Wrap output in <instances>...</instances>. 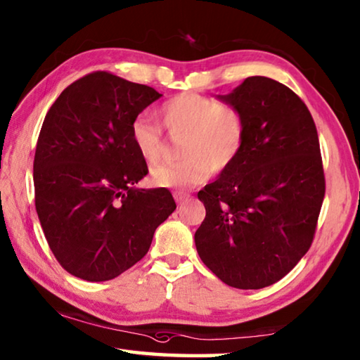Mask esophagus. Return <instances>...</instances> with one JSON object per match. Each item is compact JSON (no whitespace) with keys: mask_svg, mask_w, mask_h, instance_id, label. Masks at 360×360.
I'll return each instance as SVG.
<instances>
[{"mask_svg":"<svg viewBox=\"0 0 360 360\" xmlns=\"http://www.w3.org/2000/svg\"><path fill=\"white\" fill-rule=\"evenodd\" d=\"M188 197H191V193H187V192H182V191H176L174 192V200L178 203L186 202V200H188Z\"/></svg>","mask_w":360,"mask_h":360,"instance_id":"obj_1","label":"esophagus"}]
</instances>
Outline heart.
<instances>
[{"label": "heart", "mask_w": 360, "mask_h": 360, "mask_svg": "<svg viewBox=\"0 0 360 360\" xmlns=\"http://www.w3.org/2000/svg\"><path fill=\"white\" fill-rule=\"evenodd\" d=\"M158 117L168 133H184L179 144V162L150 169L152 184L160 187H195L211 173L222 174L235 165L248 138L245 111L233 103L214 96L182 92L163 101ZM131 143L148 163L162 158L165 138L160 125L146 114H138L130 125Z\"/></svg>", "instance_id": "obj_1"}]
</instances>
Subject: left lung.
<instances>
[{
	"mask_svg": "<svg viewBox=\"0 0 360 360\" xmlns=\"http://www.w3.org/2000/svg\"><path fill=\"white\" fill-rule=\"evenodd\" d=\"M221 100L240 106L248 138L238 160L198 192L203 264L236 289L278 283L308 252L326 195L318 130L300 96L265 76Z\"/></svg>",
	"mask_w": 360,
	"mask_h": 360,
	"instance_id": "left-lung-1",
	"label": "left lung"
}]
</instances>
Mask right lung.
<instances>
[{
    "mask_svg": "<svg viewBox=\"0 0 360 360\" xmlns=\"http://www.w3.org/2000/svg\"><path fill=\"white\" fill-rule=\"evenodd\" d=\"M160 96L149 85L94 71L46 114L33 162L34 205L49 248L72 276L98 283L129 270L176 210L168 188L135 186L148 165L130 125Z\"/></svg>",
    "mask_w": 360,
    "mask_h": 360,
    "instance_id": "1",
    "label": "right lung"
}]
</instances>
